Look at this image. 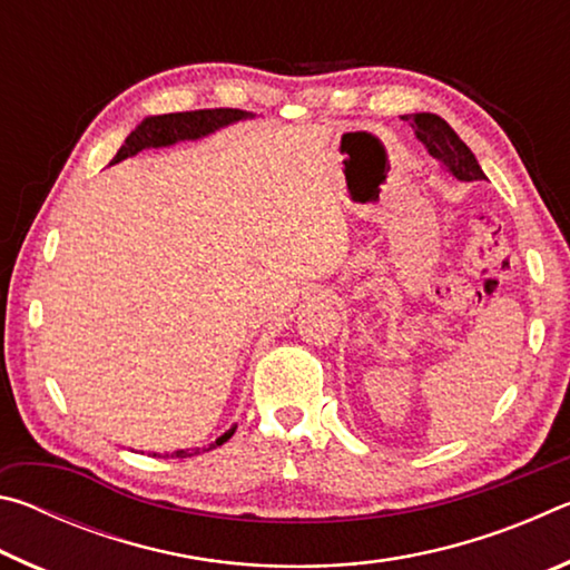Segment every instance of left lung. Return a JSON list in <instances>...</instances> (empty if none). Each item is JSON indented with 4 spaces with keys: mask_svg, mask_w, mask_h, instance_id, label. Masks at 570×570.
I'll return each instance as SVG.
<instances>
[{
    "mask_svg": "<svg viewBox=\"0 0 570 570\" xmlns=\"http://www.w3.org/2000/svg\"><path fill=\"white\" fill-rule=\"evenodd\" d=\"M407 120L412 122V130L417 135V140L428 148L432 158L440 160L442 170L450 173L452 178H458L462 183L485 180V173H482L478 158L472 156V150L458 138V132L452 130L440 115L414 112Z\"/></svg>",
    "mask_w": 570,
    "mask_h": 570,
    "instance_id": "1",
    "label": "left lung"
}]
</instances>
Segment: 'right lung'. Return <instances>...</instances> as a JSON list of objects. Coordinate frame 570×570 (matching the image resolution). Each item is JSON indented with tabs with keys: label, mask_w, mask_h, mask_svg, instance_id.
<instances>
[{
	"label": "right lung",
	"mask_w": 570,
	"mask_h": 570,
	"mask_svg": "<svg viewBox=\"0 0 570 570\" xmlns=\"http://www.w3.org/2000/svg\"><path fill=\"white\" fill-rule=\"evenodd\" d=\"M254 118L250 112L244 110H230V108H216V110H190V112H168V115H148L146 120L135 125V130L125 138L122 148L118 150V156L110 160V166L120 163L125 158L138 156L140 150L148 148H170L176 142L183 140H200L206 135H214L220 128H228V125L240 122ZM236 432V424L224 432V435L216 438V442H210L208 448H190V450H176V452H166L163 458H193L200 455V452H208L218 445H224L226 440ZM160 458V452H153V458Z\"/></svg>",
	"instance_id": "1"
}]
</instances>
